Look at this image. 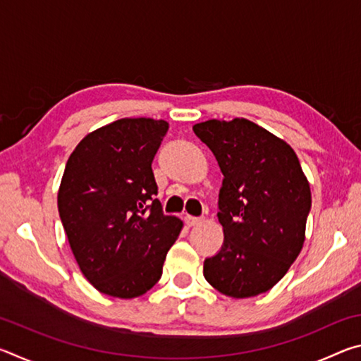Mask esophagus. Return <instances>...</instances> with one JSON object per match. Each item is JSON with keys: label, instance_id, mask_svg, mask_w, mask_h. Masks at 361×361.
<instances>
[{"label": "esophagus", "instance_id": "34e87169", "mask_svg": "<svg viewBox=\"0 0 361 361\" xmlns=\"http://www.w3.org/2000/svg\"><path fill=\"white\" fill-rule=\"evenodd\" d=\"M185 221L188 226H197L202 223V218H197V216H191V215H186L185 216Z\"/></svg>", "mask_w": 361, "mask_h": 361}]
</instances>
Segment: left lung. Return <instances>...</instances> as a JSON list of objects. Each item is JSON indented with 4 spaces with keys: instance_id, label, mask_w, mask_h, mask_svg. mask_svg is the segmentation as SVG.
Wrapping results in <instances>:
<instances>
[{
    "instance_id": "left-lung-1",
    "label": "left lung",
    "mask_w": 361,
    "mask_h": 361,
    "mask_svg": "<svg viewBox=\"0 0 361 361\" xmlns=\"http://www.w3.org/2000/svg\"><path fill=\"white\" fill-rule=\"evenodd\" d=\"M223 173L218 219L224 242L205 258L204 277L231 298L271 290L304 243L310 188L296 152L247 119L205 121L192 127Z\"/></svg>"
}]
</instances>
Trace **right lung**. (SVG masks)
<instances>
[{
    "instance_id": "1",
    "label": "right lung",
    "mask_w": 361,
    "mask_h": 361,
    "mask_svg": "<svg viewBox=\"0 0 361 361\" xmlns=\"http://www.w3.org/2000/svg\"><path fill=\"white\" fill-rule=\"evenodd\" d=\"M166 121L119 119L81 140L66 162L59 213L84 277L103 295H145L183 223L156 199L152 159Z\"/></svg>"
}]
</instances>
